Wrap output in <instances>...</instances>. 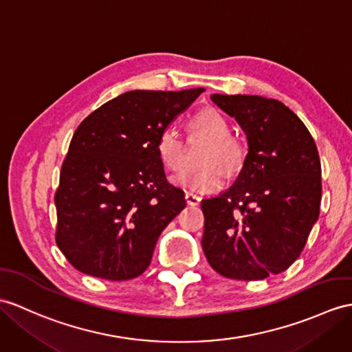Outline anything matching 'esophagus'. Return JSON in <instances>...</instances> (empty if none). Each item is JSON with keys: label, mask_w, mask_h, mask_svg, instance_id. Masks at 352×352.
Wrapping results in <instances>:
<instances>
[{"label": "esophagus", "mask_w": 352, "mask_h": 352, "mask_svg": "<svg viewBox=\"0 0 352 352\" xmlns=\"http://www.w3.org/2000/svg\"><path fill=\"white\" fill-rule=\"evenodd\" d=\"M185 200H186L188 206H199L200 201H201L200 197L192 194V192H186V194H185Z\"/></svg>", "instance_id": "obj_1"}]
</instances>
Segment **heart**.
<instances>
[{"instance_id": "1", "label": "heart", "mask_w": 352, "mask_h": 352, "mask_svg": "<svg viewBox=\"0 0 352 352\" xmlns=\"http://www.w3.org/2000/svg\"><path fill=\"white\" fill-rule=\"evenodd\" d=\"M191 130L208 135L212 144L206 151L200 168L186 170L175 182L195 192H213L226 184L224 166L234 173L243 166L245 148L236 137L230 135V125L224 115L215 109H203L190 119ZM157 153L170 171H179L185 162V146L175 126L162 128L157 137Z\"/></svg>"}]
</instances>
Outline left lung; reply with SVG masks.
<instances>
[{"instance_id": "obj_1", "label": "left lung", "mask_w": 352, "mask_h": 352, "mask_svg": "<svg viewBox=\"0 0 352 352\" xmlns=\"http://www.w3.org/2000/svg\"><path fill=\"white\" fill-rule=\"evenodd\" d=\"M210 100L241 125L248 155L234 184L201 201L204 255L230 279L278 275L298 258L320 215L318 149L284 102L242 94Z\"/></svg>"}]
</instances>
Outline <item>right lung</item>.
I'll use <instances>...</instances> for the list:
<instances>
[{
	"label": "right lung",
	"instance_id": "add662e5",
	"mask_svg": "<svg viewBox=\"0 0 352 352\" xmlns=\"http://www.w3.org/2000/svg\"><path fill=\"white\" fill-rule=\"evenodd\" d=\"M203 91H128L77 126L55 194L56 243L73 267L109 280L148 269L162 230L186 206L167 182L157 137Z\"/></svg>",
	"mask_w": 352,
	"mask_h": 352
}]
</instances>
